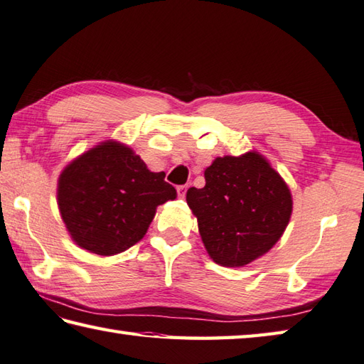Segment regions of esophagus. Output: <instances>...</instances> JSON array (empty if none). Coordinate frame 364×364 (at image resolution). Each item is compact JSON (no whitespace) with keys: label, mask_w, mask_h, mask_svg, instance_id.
Returning a JSON list of instances; mask_svg holds the SVG:
<instances>
[{"label":"esophagus","mask_w":364,"mask_h":364,"mask_svg":"<svg viewBox=\"0 0 364 364\" xmlns=\"http://www.w3.org/2000/svg\"><path fill=\"white\" fill-rule=\"evenodd\" d=\"M186 191H188V186H178L176 188V192H178V197H184L186 196Z\"/></svg>","instance_id":"esophagus-1"}]
</instances>
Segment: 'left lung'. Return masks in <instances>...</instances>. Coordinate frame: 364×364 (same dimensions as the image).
<instances>
[{
	"label": "left lung",
	"mask_w": 364,
	"mask_h": 364,
	"mask_svg": "<svg viewBox=\"0 0 364 364\" xmlns=\"http://www.w3.org/2000/svg\"><path fill=\"white\" fill-rule=\"evenodd\" d=\"M205 181L202 189H188L186 200L213 260L245 267L279 241L290 220L291 194L262 154L216 158Z\"/></svg>",
	"instance_id": "left-lung-1"
}]
</instances>
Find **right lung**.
<instances>
[{"label": "right lung", "instance_id": "1", "mask_svg": "<svg viewBox=\"0 0 364 364\" xmlns=\"http://www.w3.org/2000/svg\"><path fill=\"white\" fill-rule=\"evenodd\" d=\"M164 178L119 141L107 140L78 156L58 180V206L70 238L97 255L129 249L144 238L156 208L176 197Z\"/></svg>", "mask_w": 364, "mask_h": 364}]
</instances>
